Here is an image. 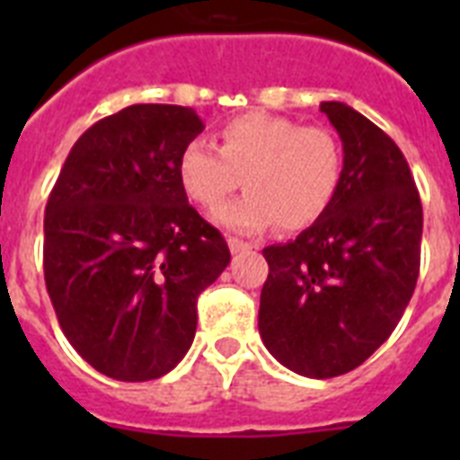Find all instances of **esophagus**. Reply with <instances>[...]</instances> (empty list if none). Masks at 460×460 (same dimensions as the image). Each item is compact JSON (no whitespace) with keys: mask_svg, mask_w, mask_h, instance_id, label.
I'll list each match as a JSON object with an SVG mask.
<instances>
[{"mask_svg":"<svg viewBox=\"0 0 460 460\" xmlns=\"http://www.w3.org/2000/svg\"><path fill=\"white\" fill-rule=\"evenodd\" d=\"M226 241H229V251L234 252V255H238V252L251 251V248H252V245L248 243V241H241V238H236V236H229V238H226Z\"/></svg>","mask_w":460,"mask_h":460,"instance_id":"obj_1","label":"esophagus"}]
</instances>
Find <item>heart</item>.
I'll use <instances>...</instances> for the list:
<instances>
[{
	"instance_id": "obj_1",
	"label": "heart",
	"mask_w": 460,
	"mask_h": 460,
	"mask_svg": "<svg viewBox=\"0 0 460 460\" xmlns=\"http://www.w3.org/2000/svg\"><path fill=\"white\" fill-rule=\"evenodd\" d=\"M183 193L215 212L243 181L238 200L217 212V222L238 234H255L274 222L305 229L334 202L343 179V147L322 126L274 114H243L219 131V150L195 138L176 159Z\"/></svg>"
}]
</instances>
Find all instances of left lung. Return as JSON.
Here are the masks:
<instances>
[{"label":"left lung","mask_w":460,"mask_h":460,"mask_svg":"<svg viewBox=\"0 0 460 460\" xmlns=\"http://www.w3.org/2000/svg\"><path fill=\"white\" fill-rule=\"evenodd\" d=\"M343 143L332 208L291 243L267 245L260 336L284 367L327 379L365 363L420 272L422 205L399 146L343 102H322Z\"/></svg>","instance_id":"obj_1"}]
</instances>
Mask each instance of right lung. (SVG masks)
I'll return each mask as SVG.
<instances>
[{
  "mask_svg": "<svg viewBox=\"0 0 460 460\" xmlns=\"http://www.w3.org/2000/svg\"><path fill=\"white\" fill-rule=\"evenodd\" d=\"M205 124L131 104L71 147L45 209V284L68 343L97 372L147 382L193 343L198 296L231 260L183 193L176 159Z\"/></svg>",
  "mask_w": 460,
  "mask_h": 460,
  "instance_id": "obj_1",
  "label": "right lung"
}]
</instances>
